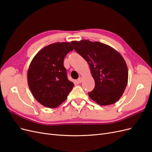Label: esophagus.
Here are the masks:
<instances>
[{"label":"esophagus","instance_id":"esophagus-1","mask_svg":"<svg viewBox=\"0 0 152 152\" xmlns=\"http://www.w3.org/2000/svg\"><path fill=\"white\" fill-rule=\"evenodd\" d=\"M82 79H83V78H82V77H80L79 79H78L77 80V82H79V83H81V82H82Z\"/></svg>","mask_w":152,"mask_h":152}]
</instances>
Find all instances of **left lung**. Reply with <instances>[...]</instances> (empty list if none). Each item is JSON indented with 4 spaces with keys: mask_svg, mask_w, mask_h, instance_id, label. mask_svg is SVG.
Masks as SVG:
<instances>
[{
    "mask_svg": "<svg viewBox=\"0 0 152 152\" xmlns=\"http://www.w3.org/2000/svg\"><path fill=\"white\" fill-rule=\"evenodd\" d=\"M76 52L88 63L95 82L88 93L98 104L107 106L121 98L127 84L128 69L122 55L109 45L89 40L72 41Z\"/></svg>",
    "mask_w": 152,
    "mask_h": 152,
    "instance_id": "8db88e82",
    "label": "left lung"
}]
</instances>
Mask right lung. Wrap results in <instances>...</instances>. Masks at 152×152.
<instances>
[{"label": "right lung", "instance_id": "add662e5", "mask_svg": "<svg viewBox=\"0 0 152 152\" xmlns=\"http://www.w3.org/2000/svg\"><path fill=\"white\" fill-rule=\"evenodd\" d=\"M73 50L70 42H56L44 47L32 59L27 80L32 94L48 108L59 107L66 99L74 84L69 80L63 61Z\"/></svg>", "mask_w": 152, "mask_h": 152}]
</instances>
